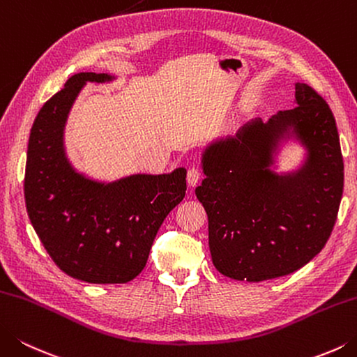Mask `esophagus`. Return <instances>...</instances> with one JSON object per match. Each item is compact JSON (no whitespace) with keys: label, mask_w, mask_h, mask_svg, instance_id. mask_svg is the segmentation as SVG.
Here are the masks:
<instances>
[{"label":"esophagus","mask_w":357,"mask_h":357,"mask_svg":"<svg viewBox=\"0 0 357 357\" xmlns=\"http://www.w3.org/2000/svg\"><path fill=\"white\" fill-rule=\"evenodd\" d=\"M200 177H202V172H200L197 166H191L186 172V180H188V185H190V186H196L199 183Z\"/></svg>","instance_id":"34e87169"}]
</instances>
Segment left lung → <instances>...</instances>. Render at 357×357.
<instances>
[{
  "mask_svg": "<svg viewBox=\"0 0 357 357\" xmlns=\"http://www.w3.org/2000/svg\"><path fill=\"white\" fill-rule=\"evenodd\" d=\"M297 107L241 127L204 153L196 196L208 214V244L218 271L233 280L264 281L298 271L325 247L344 192L335 119L307 84L295 85ZM287 128L310 151L295 176L268 169L276 138Z\"/></svg>",
  "mask_w": 357,
  "mask_h": 357,
  "instance_id": "left-lung-1",
  "label": "left lung"
}]
</instances>
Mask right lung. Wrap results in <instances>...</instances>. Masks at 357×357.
I'll return each instance as SVG.
<instances>
[{"instance_id": "right-lung-1", "label": "right lung", "mask_w": 357, "mask_h": 357, "mask_svg": "<svg viewBox=\"0 0 357 357\" xmlns=\"http://www.w3.org/2000/svg\"><path fill=\"white\" fill-rule=\"evenodd\" d=\"M110 79L74 74L46 100L32 124L24 172L26 210L46 252L66 275L96 284L127 283L141 273L158 228L186 191L183 167L102 185L70 166L66 115L85 82Z\"/></svg>"}]
</instances>
